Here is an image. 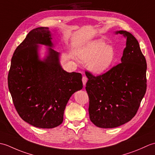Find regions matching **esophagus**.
I'll return each instance as SVG.
<instances>
[{
	"mask_svg": "<svg viewBox=\"0 0 155 155\" xmlns=\"http://www.w3.org/2000/svg\"><path fill=\"white\" fill-rule=\"evenodd\" d=\"M87 80L88 79H87V78L86 77H83V78H82V81H83V83L84 86H85V85H86Z\"/></svg>",
	"mask_w": 155,
	"mask_h": 155,
	"instance_id": "esophagus-1",
	"label": "esophagus"
}]
</instances>
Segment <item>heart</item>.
I'll use <instances>...</instances> for the list:
<instances>
[{"mask_svg": "<svg viewBox=\"0 0 155 155\" xmlns=\"http://www.w3.org/2000/svg\"><path fill=\"white\" fill-rule=\"evenodd\" d=\"M78 57L83 62H89L88 68L94 74H101L108 71L115 58L114 48L101 39L87 42L82 48Z\"/></svg>", "mask_w": 155, "mask_h": 155, "instance_id": "1", "label": "heart"}]
</instances>
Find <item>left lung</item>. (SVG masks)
Segmentation results:
<instances>
[{
  "instance_id": "obj_1",
  "label": "left lung",
  "mask_w": 155,
  "mask_h": 155,
  "mask_svg": "<svg viewBox=\"0 0 155 155\" xmlns=\"http://www.w3.org/2000/svg\"><path fill=\"white\" fill-rule=\"evenodd\" d=\"M115 33L127 38L120 63L97 77L85 72L90 119L104 128L119 127L132 119L147 90V62L139 42L127 31Z\"/></svg>"
}]
</instances>
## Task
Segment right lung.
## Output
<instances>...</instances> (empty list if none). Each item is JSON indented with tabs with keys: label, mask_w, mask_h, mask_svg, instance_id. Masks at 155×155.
I'll return each instance as SVG.
<instances>
[{
	"label": "right lung",
	"mask_w": 155,
	"mask_h": 155,
	"mask_svg": "<svg viewBox=\"0 0 155 155\" xmlns=\"http://www.w3.org/2000/svg\"><path fill=\"white\" fill-rule=\"evenodd\" d=\"M48 27L28 32L11 59L8 86L13 104L23 120L41 128H52L63 121L65 107L72 94L83 88L82 74L64 71L59 53L51 48L44 61L38 45L53 47Z\"/></svg>",
	"instance_id": "1"
}]
</instances>
